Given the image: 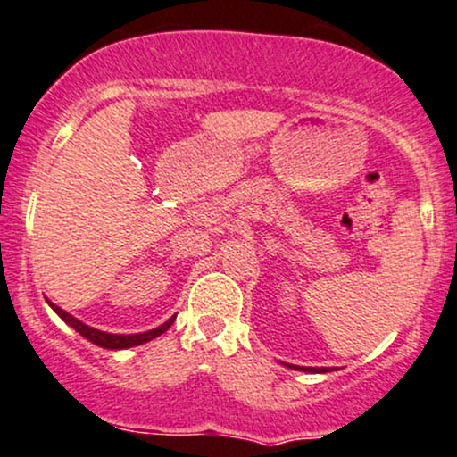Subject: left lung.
Wrapping results in <instances>:
<instances>
[{"mask_svg": "<svg viewBox=\"0 0 457 457\" xmlns=\"http://www.w3.org/2000/svg\"><path fill=\"white\" fill-rule=\"evenodd\" d=\"M284 366H288L293 370H303V372H314V374H325L331 370V368H302V366H291V363H284Z\"/></svg>", "mask_w": 457, "mask_h": 457, "instance_id": "8db88e82", "label": "left lung"}]
</instances>
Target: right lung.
I'll use <instances>...</instances> for the list:
<instances>
[{
    "label": "right lung",
    "mask_w": 457,
    "mask_h": 457,
    "mask_svg": "<svg viewBox=\"0 0 457 457\" xmlns=\"http://www.w3.org/2000/svg\"><path fill=\"white\" fill-rule=\"evenodd\" d=\"M46 302H48V299H46ZM48 305L55 310V314L63 320V323H68L74 331H79V334L83 336L85 340H89L91 345H96V346L109 348V351H121V348H132V346L145 345V342H149V340H154V337L162 336L164 331L169 329V327L173 325V320H175V316H170L166 323L155 327V329L143 331V334H109V331H100V329H94V327L85 325L83 320L74 319L72 314H68L66 310H62L59 305H55L53 302H48Z\"/></svg>",
    "instance_id": "1"
}]
</instances>
